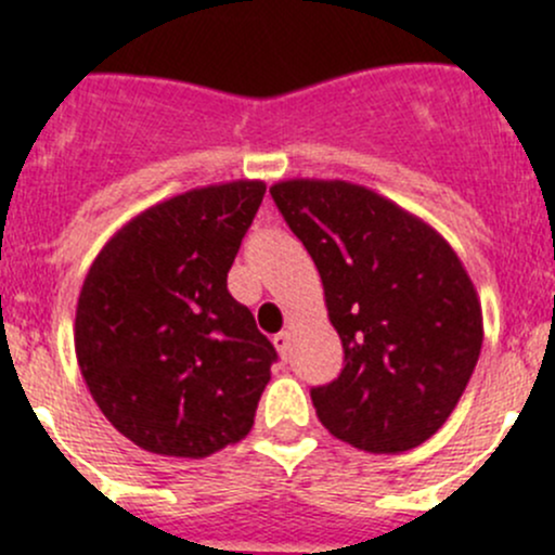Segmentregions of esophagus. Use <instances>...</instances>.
<instances>
[{"label":"esophagus","instance_id":"1","mask_svg":"<svg viewBox=\"0 0 555 555\" xmlns=\"http://www.w3.org/2000/svg\"><path fill=\"white\" fill-rule=\"evenodd\" d=\"M273 346H276L279 357L287 362V357H289V333H287V330H282V333L273 335Z\"/></svg>","mask_w":555,"mask_h":555}]
</instances>
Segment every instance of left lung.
Masks as SVG:
<instances>
[{"mask_svg": "<svg viewBox=\"0 0 555 555\" xmlns=\"http://www.w3.org/2000/svg\"><path fill=\"white\" fill-rule=\"evenodd\" d=\"M271 195L309 249L344 344L340 376L311 389L319 422L360 451L416 449L451 416L483 344L462 260L362 184L289 179Z\"/></svg>", "mask_w": 555, "mask_h": 555, "instance_id": "1", "label": "left lung"}]
</instances>
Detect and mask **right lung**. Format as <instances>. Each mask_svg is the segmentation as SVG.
Listing matches in <instances>:
<instances>
[{"instance_id":"obj_1","label":"right lung","mask_w":555,"mask_h":555,"mask_svg":"<svg viewBox=\"0 0 555 555\" xmlns=\"http://www.w3.org/2000/svg\"><path fill=\"white\" fill-rule=\"evenodd\" d=\"M266 195L257 179L150 206L93 260L75 319L82 378L139 449L204 459L255 424L276 349L228 293Z\"/></svg>"}]
</instances>
